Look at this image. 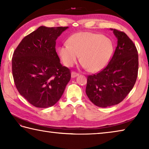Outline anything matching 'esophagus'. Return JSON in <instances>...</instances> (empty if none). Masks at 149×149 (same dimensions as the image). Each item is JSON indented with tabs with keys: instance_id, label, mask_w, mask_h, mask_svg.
Here are the masks:
<instances>
[{
	"instance_id": "34e87169",
	"label": "esophagus",
	"mask_w": 149,
	"mask_h": 149,
	"mask_svg": "<svg viewBox=\"0 0 149 149\" xmlns=\"http://www.w3.org/2000/svg\"><path fill=\"white\" fill-rule=\"evenodd\" d=\"M78 75H79V74H77V73L75 72H72L71 73V76H72V78L76 77L77 76H78Z\"/></svg>"
}]
</instances>
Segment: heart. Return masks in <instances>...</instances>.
<instances>
[{
    "label": "heart",
    "instance_id": "b5f03b06",
    "mask_svg": "<svg viewBox=\"0 0 149 149\" xmlns=\"http://www.w3.org/2000/svg\"><path fill=\"white\" fill-rule=\"evenodd\" d=\"M114 50V43L108 37L93 33L79 32L70 37L68 45L58 48V54L67 67L74 65L81 55L82 67L95 73L107 66Z\"/></svg>",
    "mask_w": 149,
    "mask_h": 149
}]
</instances>
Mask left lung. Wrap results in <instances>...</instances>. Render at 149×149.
<instances>
[{
  "mask_svg": "<svg viewBox=\"0 0 149 149\" xmlns=\"http://www.w3.org/2000/svg\"><path fill=\"white\" fill-rule=\"evenodd\" d=\"M117 47L107 66L87 77L86 94L93 104L106 108L119 104L135 84L139 61L135 45L125 33L114 29Z\"/></svg>",
  "mask_w": 149,
  "mask_h": 149,
  "instance_id": "8db88e82",
  "label": "left lung"
}]
</instances>
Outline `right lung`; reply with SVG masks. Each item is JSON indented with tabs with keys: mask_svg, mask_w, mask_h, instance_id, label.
<instances>
[{
	"mask_svg": "<svg viewBox=\"0 0 149 149\" xmlns=\"http://www.w3.org/2000/svg\"><path fill=\"white\" fill-rule=\"evenodd\" d=\"M68 27L41 26L22 39L12 60V75L19 94L37 108L58 101L70 81V70L56 52L58 37Z\"/></svg>",
	"mask_w": 149,
	"mask_h": 149,
	"instance_id": "1",
	"label": "right lung"
}]
</instances>
